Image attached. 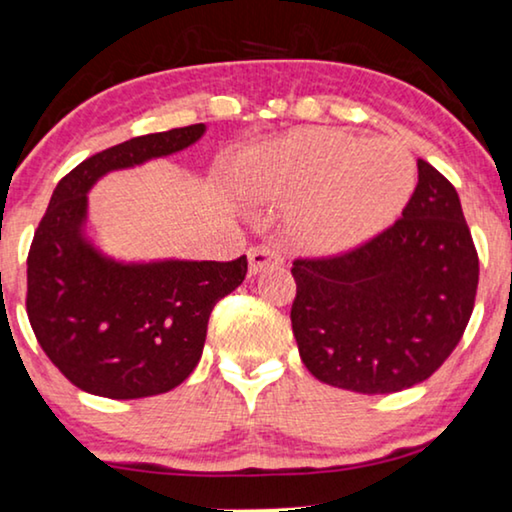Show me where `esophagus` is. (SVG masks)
Masks as SVG:
<instances>
[{
  "instance_id": "34e87169",
  "label": "esophagus",
  "mask_w": 512,
  "mask_h": 512,
  "mask_svg": "<svg viewBox=\"0 0 512 512\" xmlns=\"http://www.w3.org/2000/svg\"><path fill=\"white\" fill-rule=\"evenodd\" d=\"M248 262H250V274H260L267 267H274V264H281L283 257L274 245H255V248L248 250Z\"/></svg>"
}]
</instances>
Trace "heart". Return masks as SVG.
<instances>
[{
	"mask_svg": "<svg viewBox=\"0 0 512 512\" xmlns=\"http://www.w3.org/2000/svg\"><path fill=\"white\" fill-rule=\"evenodd\" d=\"M414 182L417 166L398 142L302 128L252 154L245 192L260 201H299V234L311 243H339L391 222Z\"/></svg>",
	"mask_w": 512,
	"mask_h": 512,
	"instance_id": "heart-1",
	"label": "heart"
}]
</instances>
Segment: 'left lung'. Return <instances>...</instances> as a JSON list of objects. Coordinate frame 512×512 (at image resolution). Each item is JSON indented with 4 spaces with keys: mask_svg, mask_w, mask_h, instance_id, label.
Listing matches in <instances>:
<instances>
[{
    "mask_svg": "<svg viewBox=\"0 0 512 512\" xmlns=\"http://www.w3.org/2000/svg\"><path fill=\"white\" fill-rule=\"evenodd\" d=\"M403 217L358 248L292 262L299 356L323 384L395 393L461 342L480 262L452 182L424 159Z\"/></svg>",
    "mask_w": 512,
    "mask_h": 512,
    "instance_id": "obj_1",
    "label": "left lung"
}]
</instances>
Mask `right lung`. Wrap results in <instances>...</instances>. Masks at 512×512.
I'll return each instance as SVG.
<instances>
[{
    "label": "right lung",
    "instance_id": "1",
    "mask_svg": "<svg viewBox=\"0 0 512 512\" xmlns=\"http://www.w3.org/2000/svg\"><path fill=\"white\" fill-rule=\"evenodd\" d=\"M206 126L140 135L88 156L58 182L27 255V318L46 356L81 391L112 400L180 386L206 344L215 304L243 283L248 260L124 264L84 234L88 189L194 145Z\"/></svg>",
    "mask_w": 512,
    "mask_h": 512
}]
</instances>
